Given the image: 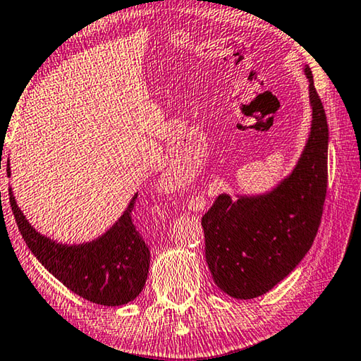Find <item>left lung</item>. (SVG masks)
Returning <instances> with one entry per match:
<instances>
[{"instance_id":"left-lung-1","label":"left lung","mask_w":361,"mask_h":361,"mask_svg":"<svg viewBox=\"0 0 361 361\" xmlns=\"http://www.w3.org/2000/svg\"><path fill=\"white\" fill-rule=\"evenodd\" d=\"M309 79L310 132L290 175L262 194H219L202 216L205 258L218 288L235 299H253L288 276L312 247L328 178V122Z\"/></svg>"}]
</instances>
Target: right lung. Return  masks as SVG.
I'll return each mask as SVG.
<instances>
[{
	"mask_svg": "<svg viewBox=\"0 0 361 361\" xmlns=\"http://www.w3.org/2000/svg\"><path fill=\"white\" fill-rule=\"evenodd\" d=\"M8 175L11 167L8 161ZM133 194L124 213L97 239L84 243H60L36 231L16 202L9 200L23 240L42 266L78 296L100 305H122L142 293L148 279L149 248L132 223Z\"/></svg>",
	"mask_w": 361,
	"mask_h": 361,
	"instance_id": "right-lung-1",
	"label": "right lung"
}]
</instances>
